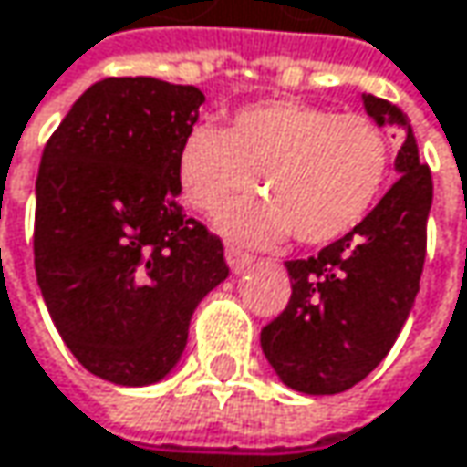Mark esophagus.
<instances>
[{"mask_svg":"<svg viewBox=\"0 0 467 467\" xmlns=\"http://www.w3.org/2000/svg\"><path fill=\"white\" fill-rule=\"evenodd\" d=\"M224 259H227V264H230V269H233L234 275H243L245 269L254 266V256H248L245 251H240V248H234V245H227Z\"/></svg>","mask_w":467,"mask_h":467,"instance_id":"1","label":"esophagus"}]
</instances>
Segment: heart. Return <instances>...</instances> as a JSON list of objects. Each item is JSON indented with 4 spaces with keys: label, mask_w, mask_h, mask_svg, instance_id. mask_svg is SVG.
<instances>
[{
    "label": "heart",
    "mask_w": 467,
    "mask_h": 467,
    "mask_svg": "<svg viewBox=\"0 0 467 467\" xmlns=\"http://www.w3.org/2000/svg\"><path fill=\"white\" fill-rule=\"evenodd\" d=\"M391 169L389 134L372 119L301 99L248 105L230 129L190 126L177 152L179 190L206 213L262 179L266 199L216 216L222 233L254 245L293 233L306 245H325L357 230L380 203Z\"/></svg>",
    "instance_id": "b5f03b06"
}]
</instances>
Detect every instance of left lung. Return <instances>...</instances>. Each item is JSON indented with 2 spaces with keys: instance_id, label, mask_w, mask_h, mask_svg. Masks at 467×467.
Listing matches in <instances>:
<instances>
[{
  "instance_id": "1",
  "label": "left lung",
  "mask_w": 467,
  "mask_h": 467,
  "mask_svg": "<svg viewBox=\"0 0 467 467\" xmlns=\"http://www.w3.org/2000/svg\"><path fill=\"white\" fill-rule=\"evenodd\" d=\"M362 102L375 124L404 131L399 179L357 230L312 259L285 261L288 306L261 330V351L277 378L312 397L348 391L383 362L415 309L423 275L431 171L397 105L375 95Z\"/></svg>"
}]
</instances>
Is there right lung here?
I'll return each mask as SVG.
<instances>
[{
    "label": "right lung",
    "instance_id": "add662e5",
    "mask_svg": "<svg viewBox=\"0 0 467 467\" xmlns=\"http://www.w3.org/2000/svg\"><path fill=\"white\" fill-rule=\"evenodd\" d=\"M206 97L150 76L102 78L42 152L34 264L70 354L116 386L177 368L195 306L230 269L222 240L184 219L177 152Z\"/></svg>",
    "mask_w": 467,
    "mask_h": 467
}]
</instances>
